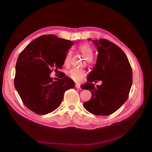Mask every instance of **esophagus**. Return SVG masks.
<instances>
[{"instance_id": "1", "label": "esophagus", "mask_w": 152, "mask_h": 152, "mask_svg": "<svg viewBox=\"0 0 152 152\" xmlns=\"http://www.w3.org/2000/svg\"><path fill=\"white\" fill-rule=\"evenodd\" d=\"M75 87L78 89H81V87H80V84H76L75 85Z\"/></svg>"}]
</instances>
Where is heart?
<instances>
[{
    "mask_svg": "<svg viewBox=\"0 0 152 152\" xmlns=\"http://www.w3.org/2000/svg\"><path fill=\"white\" fill-rule=\"evenodd\" d=\"M78 49H79V51L82 54V55L85 57V58L87 61L93 59V50L89 44L84 43L80 44L79 46H78ZM71 56L72 52L70 50H68L66 53L65 59H64V65L66 66L70 65ZM85 72L81 70H79V69H72V70L68 72L69 77H71L72 79L75 81H79L85 76Z\"/></svg>",
    "mask_w": 152,
    "mask_h": 152,
    "instance_id": "b5f03b06",
    "label": "heart"
}]
</instances>
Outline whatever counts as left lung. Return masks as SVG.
<instances>
[{
	"label": "left lung",
	"mask_w": 152,
	"mask_h": 152,
	"mask_svg": "<svg viewBox=\"0 0 152 152\" xmlns=\"http://www.w3.org/2000/svg\"><path fill=\"white\" fill-rule=\"evenodd\" d=\"M91 39H88V40ZM98 53L96 64L82 89L89 90L91 99L84 103L87 111L95 115H111L126 102L132 84V72L126 54L116 44L105 39L92 40ZM95 80L102 84L96 87Z\"/></svg>",
	"instance_id": "obj_1"
}]
</instances>
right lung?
<instances>
[{"label":"right lung","mask_w":152,"mask_h":152,"mask_svg":"<svg viewBox=\"0 0 152 152\" xmlns=\"http://www.w3.org/2000/svg\"><path fill=\"white\" fill-rule=\"evenodd\" d=\"M72 41L54 35L39 37L22 50L16 65L15 87L23 103L39 115L53 112L61 104L65 92L74 87L68 77L57 81L50 77L54 70L58 72Z\"/></svg>","instance_id":"add662e5"}]
</instances>
